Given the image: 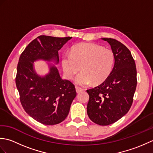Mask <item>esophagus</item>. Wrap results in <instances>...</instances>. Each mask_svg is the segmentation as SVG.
<instances>
[{
	"label": "esophagus",
	"mask_w": 153,
	"mask_h": 153,
	"mask_svg": "<svg viewBox=\"0 0 153 153\" xmlns=\"http://www.w3.org/2000/svg\"><path fill=\"white\" fill-rule=\"evenodd\" d=\"M76 92L77 93H79L80 92H82L83 91V89L80 88V87H76Z\"/></svg>",
	"instance_id": "obj_1"
}]
</instances>
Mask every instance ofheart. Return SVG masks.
<instances>
[{"label": "heart", "mask_w": 153, "mask_h": 153, "mask_svg": "<svg viewBox=\"0 0 153 153\" xmlns=\"http://www.w3.org/2000/svg\"><path fill=\"white\" fill-rule=\"evenodd\" d=\"M114 54L110 48L98 44L83 43L75 45L70 54L62 57V64L65 76L72 79L80 70L82 72L75 78L78 85L91 83L99 84L106 80L111 74L114 64Z\"/></svg>", "instance_id": "b5f03b06"}]
</instances>
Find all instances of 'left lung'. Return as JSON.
Instances as JSON below:
<instances>
[{
  "mask_svg": "<svg viewBox=\"0 0 153 153\" xmlns=\"http://www.w3.org/2000/svg\"><path fill=\"white\" fill-rule=\"evenodd\" d=\"M110 44L115 62L105 82L87 90L89 100L87 112L90 120L100 126L118 121L128 113L137 86V70L131 52L124 45L112 38H102Z\"/></svg>",
  "mask_w": 153,
  "mask_h": 153,
  "instance_id": "1",
  "label": "left lung"
}]
</instances>
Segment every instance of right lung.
Wrapping results in <instances>:
<instances>
[{
  "instance_id": "1",
  "label": "right lung",
  "mask_w": 153,
  "mask_h": 153,
  "mask_svg": "<svg viewBox=\"0 0 153 153\" xmlns=\"http://www.w3.org/2000/svg\"><path fill=\"white\" fill-rule=\"evenodd\" d=\"M71 39L40 35L27 45L19 58L16 85L21 104L31 118L45 125L64 121L77 93L74 84L62 79L56 67L51 66L49 73L41 77L33 69V62L54 60L58 63V51Z\"/></svg>"
}]
</instances>
